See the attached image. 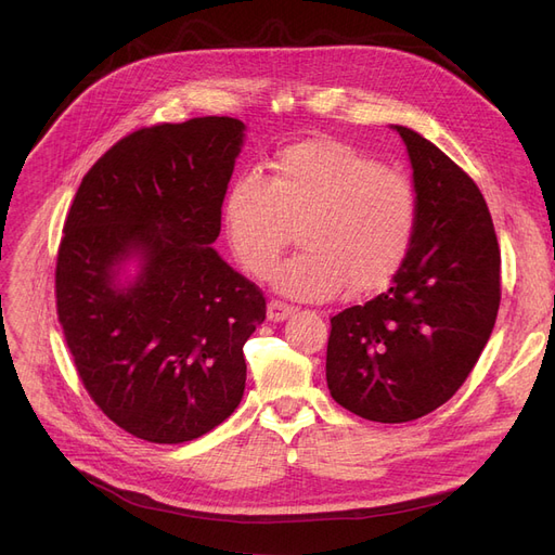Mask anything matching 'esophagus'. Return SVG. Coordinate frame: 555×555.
Listing matches in <instances>:
<instances>
[{"mask_svg":"<svg viewBox=\"0 0 555 555\" xmlns=\"http://www.w3.org/2000/svg\"><path fill=\"white\" fill-rule=\"evenodd\" d=\"M266 312H268V319H271V322H284V319H289L296 312V308L289 306V304H284V300L273 298V300H268Z\"/></svg>","mask_w":555,"mask_h":555,"instance_id":"34e87169","label":"esophagus"}]
</instances>
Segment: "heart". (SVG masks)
<instances>
[{"label":"heart","mask_w":555,"mask_h":555,"mask_svg":"<svg viewBox=\"0 0 555 555\" xmlns=\"http://www.w3.org/2000/svg\"><path fill=\"white\" fill-rule=\"evenodd\" d=\"M418 224L414 184L335 139L284 147L271 178L241 173L222 201L233 257L263 275L298 227L304 249L268 278L294 298L324 300L345 289L373 292L408 259Z\"/></svg>","instance_id":"b5f03b06"}]
</instances>
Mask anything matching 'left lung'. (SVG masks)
I'll return each instance as SVG.
<instances>
[{
  "mask_svg": "<svg viewBox=\"0 0 555 555\" xmlns=\"http://www.w3.org/2000/svg\"><path fill=\"white\" fill-rule=\"evenodd\" d=\"M408 145L416 236L389 289L331 317L326 384L367 422L402 424L456 393L491 338L500 247L489 206L459 164L416 131Z\"/></svg>",
  "mask_w": 555,
  "mask_h": 555,
  "instance_id": "obj_1",
  "label": "left lung"
}]
</instances>
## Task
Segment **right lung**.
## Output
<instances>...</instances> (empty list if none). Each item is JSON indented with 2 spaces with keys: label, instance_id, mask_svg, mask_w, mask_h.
<instances>
[{
  "label": "right lung",
  "instance_id": "add662e5",
  "mask_svg": "<svg viewBox=\"0 0 555 555\" xmlns=\"http://www.w3.org/2000/svg\"><path fill=\"white\" fill-rule=\"evenodd\" d=\"M243 131L217 115L133 131L96 159L66 215L55 268L66 347L99 410L145 442L201 438L245 391L243 345L266 298L210 247ZM129 258L140 273L122 285Z\"/></svg>",
  "mask_w": 555,
  "mask_h": 555
}]
</instances>
